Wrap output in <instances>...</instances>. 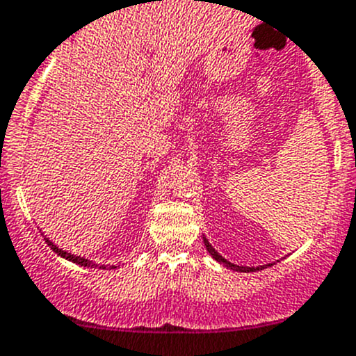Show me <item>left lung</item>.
I'll return each instance as SVG.
<instances>
[{"mask_svg": "<svg viewBox=\"0 0 356 356\" xmlns=\"http://www.w3.org/2000/svg\"><path fill=\"white\" fill-rule=\"evenodd\" d=\"M204 244H205V248H207L209 254H211V257L214 258V260L218 261V264L225 265V267H227V268H230V270H237V272H254V270H261V268L272 267V264H267V265H258V267H244V265L232 264V261H228L227 258H225V257H221V254H219L218 251H216V249L212 248V244H211V242H209V238L205 237V235H204Z\"/></svg>", "mask_w": 356, "mask_h": 356, "instance_id": "8db88e82", "label": "left lung"}]
</instances>
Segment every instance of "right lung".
<instances>
[{
    "label": "right lung",
    "instance_id": "obj_1",
    "mask_svg": "<svg viewBox=\"0 0 356 356\" xmlns=\"http://www.w3.org/2000/svg\"><path fill=\"white\" fill-rule=\"evenodd\" d=\"M43 238H45V242L49 244V248L54 251L56 254H59L61 258H65V260L72 261V264H77L81 265V267H91V268H107V270H112V268H118L119 265H102V264H96L95 260H89V258H84V257H79V254H72L68 253V251H65V249H59L58 245L54 244L52 241H49L45 235H43Z\"/></svg>",
    "mask_w": 356,
    "mask_h": 356
}]
</instances>
